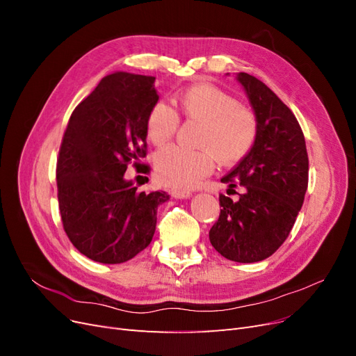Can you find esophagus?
Instances as JSON below:
<instances>
[{
  "label": "esophagus",
  "instance_id": "obj_1",
  "mask_svg": "<svg viewBox=\"0 0 356 356\" xmlns=\"http://www.w3.org/2000/svg\"><path fill=\"white\" fill-rule=\"evenodd\" d=\"M170 195L175 199H188L191 196V191L188 190H172Z\"/></svg>",
  "mask_w": 356,
  "mask_h": 356
}]
</instances>
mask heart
<instances>
[{"instance_id": "b5f03b06", "label": "heart", "mask_w": 356, "mask_h": 356, "mask_svg": "<svg viewBox=\"0 0 356 356\" xmlns=\"http://www.w3.org/2000/svg\"><path fill=\"white\" fill-rule=\"evenodd\" d=\"M178 110L187 120L200 124L196 147L160 149L154 159L157 179L169 187H193L212 170L213 159L222 166L239 163L251 153L258 136L255 114L232 95L211 84H195L178 96ZM179 126L177 111L156 102L145 120V131L154 145H165Z\"/></svg>"}]
</instances>
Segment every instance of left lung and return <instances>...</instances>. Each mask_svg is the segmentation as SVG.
Listing matches in <instances>:
<instances>
[{
  "label": "left lung",
  "mask_w": 356,
  "mask_h": 356,
  "mask_svg": "<svg viewBox=\"0 0 356 356\" xmlns=\"http://www.w3.org/2000/svg\"><path fill=\"white\" fill-rule=\"evenodd\" d=\"M258 122L251 153L221 181L242 186L238 200L221 195L212 246L238 263L266 260L281 246L303 207L309 181L305 135L296 115L258 79L236 74Z\"/></svg>",
  "instance_id": "obj_1"
}]
</instances>
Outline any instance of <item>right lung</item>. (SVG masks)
<instances>
[{
	"mask_svg": "<svg viewBox=\"0 0 356 356\" xmlns=\"http://www.w3.org/2000/svg\"><path fill=\"white\" fill-rule=\"evenodd\" d=\"M156 77L106 75L71 114L56 166L63 230L93 261L120 264L152 242L166 191H138L124 179L145 157V120L159 101Z\"/></svg>",
	"mask_w": 356,
	"mask_h": 356,
	"instance_id": "1",
	"label": "right lung"
}]
</instances>
